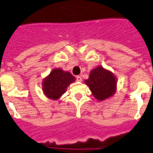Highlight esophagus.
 <instances>
[{"instance_id": "34e87169", "label": "esophagus", "mask_w": 153, "mask_h": 153, "mask_svg": "<svg viewBox=\"0 0 153 153\" xmlns=\"http://www.w3.org/2000/svg\"><path fill=\"white\" fill-rule=\"evenodd\" d=\"M76 80L78 81V82H81L82 81V77H81L80 76H76Z\"/></svg>"}]
</instances>
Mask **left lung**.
<instances>
[{"label":"left lung","mask_w":153,"mask_h":153,"mask_svg":"<svg viewBox=\"0 0 153 153\" xmlns=\"http://www.w3.org/2000/svg\"><path fill=\"white\" fill-rule=\"evenodd\" d=\"M84 83L90 88L97 100L103 101L113 97L117 91V79L114 74L101 66L90 71V76Z\"/></svg>","instance_id":"1"}]
</instances>
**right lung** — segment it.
<instances>
[{
	"instance_id": "right-lung-1",
	"label": "right lung",
	"mask_w": 153,
	"mask_h": 153,
	"mask_svg": "<svg viewBox=\"0 0 153 153\" xmlns=\"http://www.w3.org/2000/svg\"><path fill=\"white\" fill-rule=\"evenodd\" d=\"M75 81V77L68 71L56 68L46 76L42 83V90L47 98L57 100L67 91L70 83Z\"/></svg>"
}]
</instances>
